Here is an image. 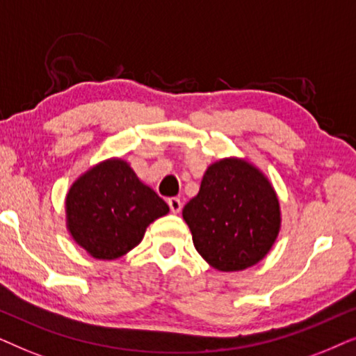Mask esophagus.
I'll return each instance as SVG.
<instances>
[{"label": "esophagus", "mask_w": 356, "mask_h": 356, "mask_svg": "<svg viewBox=\"0 0 356 356\" xmlns=\"http://www.w3.org/2000/svg\"><path fill=\"white\" fill-rule=\"evenodd\" d=\"M168 203H169V208H170V211H172V213H179V211L182 210V202H181V198L172 197V198H169Z\"/></svg>", "instance_id": "34e87169"}]
</instances>
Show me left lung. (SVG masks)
Returning a JSON list of instances; mask_svg holds the SVG:
<instances>
[{
    "label": "left lung",
    "instance_id": "8db88e82",
    "mask_svg": "<svg viewBox=\"0 0 356 356\" xmlns=\"http://www.w3.org/2000/svg\"><path fill=\"white\" fill-rule=\"evenodd\" d=\"M182 216L198 254L221 272H238L262 260L282 221L272 184L243 159L211 164Z\"/></svg>",
    "mask_w": 356,
    "mask_h": 356
}]
</instances>
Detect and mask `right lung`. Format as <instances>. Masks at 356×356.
Returning <instances> with one entry per match:
<instances>
[{
    "label": "right lung",
    "mask_w": 356,
    "mask_h": 356,
    "mask_svg": "<svg viewBox=\"0 0 356 356\" xmlns=\"http://www.w3.org/2000/svg\"><path fill=\"white\" fill-rule=\"evenodd\" d=\"M168 211V203L122 159L89 169L66 195L71 236L88 254L102 260L122 257L138 245L146 227Z\"/></svg>",
    "instance_id": "obj_1"
}]
</instances>
